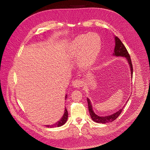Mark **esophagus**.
<instances>
[{
	"instance_id": "34e87169",
	"label": "esophagus",
	"mask_w": 150,
	"mask_h": 150,
	"mask_svg": "<svg viewBox=\"0 0 150 150\" xmlns=\"http://www.w3.org/2000/svg\"><path fill=\"white\" fill-rule=\"evenodd\" d=\"M83 83V81L80 80H75L73 82V86L75 88H80V87H81Z\"/></svg>"
}]
</instances>
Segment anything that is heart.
<instances>
[{
	"mask_svg": "<svg viewBox=\"0 0 150 150\" xmlns=\"http://www.w3.org/2000/svg\"><path fill=\"white\" fill-rule=\"evenodd\" d=\"M100 45V37L95 33H89L77 37L71 43L70 49L74 53H83L82 63L84 65H89L98 54Z\"/></svg>",
	"mask_w": 150,
	"mask_h": 150,
	"instance_id": "heart-1",
	"label": "heart"
}]
</instances>
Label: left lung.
<instances>
[{
	"label": "left lung",
	"mask_w": 150,
	"mask_h": 150,
	"mask_svg": "<svg viewBox=\"0 0 150 150\" xmlns=\"http://www.w3.org/2000/svg\"><path fill=\"white\" fill-rule=\"evenodd\" d=\"M115 49H114V55L116 57H125L126 59H127L129 66L131 69V76H132V72H133V69H132V62L131 59L129 56V54L128 52V50L126 49V47H125L124 44L122 42L120 39L118 38L117 36L115 37ZM88 100V108H89V111L90 115L92 118V120L94 122H96L97 123H109L113 122L120 115L121 112L123 111V109H120L119 111H118L117 112L111 115H108V116H105V117H100L97 115H96L92 110V107L91 104V101L89 98H87Z\"/></svg>",
	"instance_id": "1"
}]
</instances>
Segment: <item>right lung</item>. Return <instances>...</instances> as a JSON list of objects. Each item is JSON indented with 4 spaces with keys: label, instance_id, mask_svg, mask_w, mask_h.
<instances>
[{
    "label": "right lung",
    "instance_id": "obj_1",
    "mask_svg": "<svg viewBox=\"0 0 150 150\" xmlns=\"http://www.w3.org/2000/svg\"><path fill=\"white\" fill-rule=\"evenodd\" d=\"M67 97V95H66V97H65L66 100ZM67 118H68V112H67V109L65 108L64 114V115H63L62 117L61 118L59 121H58L57 123H56L55 124H53V125H45V127H48V128H54V127H61V126H62V125H63L66 123V122L67 120Z\"/></svg>",
    "mask_w": 150,
    "mask_h": 150
}]
</instances>
